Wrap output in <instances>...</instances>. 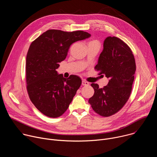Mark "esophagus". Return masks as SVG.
<instances>
[{"instance_id": "34e87169", "label": "esophagus", "mask_w": 157, "mask_h": 157, "mask_svg": "<svg viewBox=\"0 0 157 157\" xmlns=\"http://www.w3.org/2000/svg\"><path fill=\"white\" fill-rule=\"evenodd\" d=\"M89 84V83L87 81H82V86H88Z\"/></svg>"}]
</instances>
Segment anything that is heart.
I'll return each mask as SVG.
<instances>
[{
  "label": "heart",
  "instance_id": "1",
  "mask_svg": "<svg viewBox=\"0 0 157 157\" xmlns=\"http://www.w3.org/2000/svg\"><path fill=\"white\" fill-rule=\"evenodd\" d=\"M98 43V44H99L98 41H96V40H93V41H91L89 42V43Z\"/></svg>",
  "mask_w": 157,
  "mask_h": 157
}]
</instances>
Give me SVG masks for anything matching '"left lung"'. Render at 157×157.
I'll return each mask as SVG.
<instances>
[{
  "label": "left lung",
  "instance_id": "1",
  "mask_svg": "<svg viewBox=\"0 0 157 157\" xmlns=\"http://www.w3.org/2000/svg\"><path fill=\"white\" fill-rule=\"evenodd\" d=\"M94 68L109 81L102 88L92 83L94 93L88 102L98 114L109 117L119 112L129 99L136 70L135 58L124 41L109 36L104 41V49Z\"/></svg>",
  "mask_w": 157,
  "mask_h": 157
}]
</instances>
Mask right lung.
<instances>
[{"instance_id":"add662e5","label":"right lung","mask_w":157,"mask_h":157,"mask_svg":"<svg viewBox=\"0 0 157 157\" xmlns=\"http://www.w3.org/2000/svg\"><path fill=\"white\" fill-rule=\"evenodd\" d=\"M90 36L81 30L52 29L31 43L25 64L27 89L32 102L44 116L58 117L69 107L82 81L76 75L64 78L56 69L73 43Z\"/></svg>"}]
</instances>
